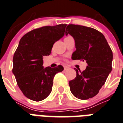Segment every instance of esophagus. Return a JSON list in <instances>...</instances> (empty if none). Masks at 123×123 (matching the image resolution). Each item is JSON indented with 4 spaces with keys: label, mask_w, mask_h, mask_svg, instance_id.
I'll return each mask as SVG.
<instances>
[{
    "label": "esophagus",
    "mask_w": 123,
    "mask_h": 123,
    "mask_svg": "<svg viewBox=\"0 0 123 123\" xmlns=\"http://www.w3.org/2000/svg\"><path fill=\"white\" fill-rule=\"evenodd\" d=\"M68 69H69V67L67 66H64V70H68Z\"/></svg>",
    "instance_id": "34e87169"
}]
</instances>
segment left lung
I'll return each instance as SVG.
<instances>
[{
  "mask_svg": "<svg viewBox=\"0 0 123 123\" xmlns=\"http://www.w3.org/2000/svg\"><path fill=\"white\" fill-rule=\"evenodd\" d=\"M73 37L76 50L72 53L73 60L86 61L88 66L83 72L69 82L72 94L82 100L94 97L99 93L111 71L113 53L103 33L86 26L69 24L66 35Z\"/></svg>",
  "mask_w": 123,
  "mask_h": 123,
  "instance_id": "1",
  "label": "left lung"
}]
</instances>
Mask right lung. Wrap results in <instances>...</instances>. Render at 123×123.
Listing matches in <instances>:
<instances>
[{"mask_svg": "<svg viewBox=\"0 0 123 123\" xmlns=\"http://www.w3.org/2000/svg\"><path fill=\"white\" fill-rule=\"evenodd\" d=\"M67 24L44 26L22 37L14 53L13 74L20 90L35 101L46 99L52 90L55 75L63 71L59 65L44 68L43 57L51 53L53 44L64 35Z\"/></svg>", "mask_w": 123, "mask_h": 123, "instance_id": "add662e5", "label": "right lung"}]
</instances>
